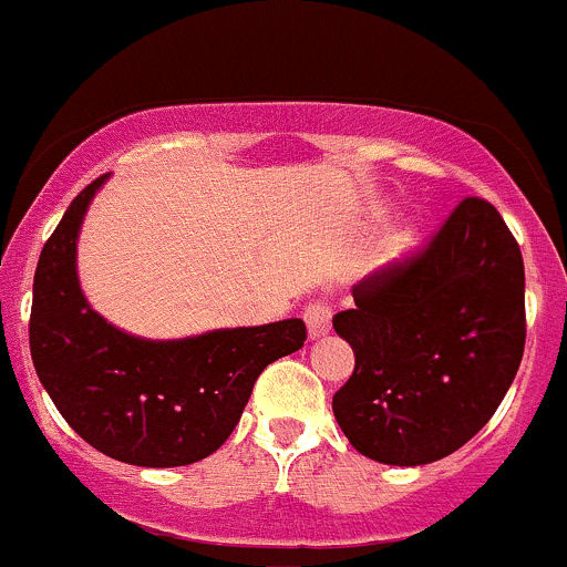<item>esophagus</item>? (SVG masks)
I'll use <instances>...</instances> for the list:
<instances>
[{
    "label": "esophagus",
    "mask_w": 567,
    "mask_h": 567,
    "mask_svg": "<svg viewBox=\"0 0 567 567\" xmlns=\"http://www.w3.org/2000/svg\"><path fill=\"white\" fill-rule=\"evenodd\" d=\"M302 319H306L310 338H321V334L330 332V319L332 308L327 300H310L306 310H302Z\"/></svg>",
    "instance_id": "34e87169"
}]
</instances>
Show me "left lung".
<instances>
[{
	"instance_id": "left-lung-1",
	"label": "left lung",
	"mask_w": 567,
	"mask_h": 567,
	"mask_svg": "<svg viewBox=\"0 0 567 567\" xmlns=\"http://www.w3.org/2000/svg\"><path fill=\"white\" fill-rule=\"evenodd\" d=\"M332 327L354 373L332 411L359 454L427 465L465 446L525 354V261L503 216L465 197L422 248L362 278Z\"/></svg>"
}]
</instances>
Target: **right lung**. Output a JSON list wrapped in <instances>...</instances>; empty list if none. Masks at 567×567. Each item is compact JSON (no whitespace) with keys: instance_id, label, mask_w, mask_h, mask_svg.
Segmentation results:
<instances>
[{"instance_id":"right-lung-1","label":"right lung","mask_w":567,"mask_h":567,"mask_svg":"<svg viewBox=\"0 0 567 567\" xmlns=\"http://www.w3.org/2000/svg\"><path fill=\"white\" fill-rule=\"evenodd\" d=\"M107 175L83 188L42 246L29 349L42 386L96 452L140 467L205 460L233 435L259 373L306 343V321L143 340L89 308L75 276L83 213Z\"/></svg>"}]
</instances>
